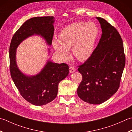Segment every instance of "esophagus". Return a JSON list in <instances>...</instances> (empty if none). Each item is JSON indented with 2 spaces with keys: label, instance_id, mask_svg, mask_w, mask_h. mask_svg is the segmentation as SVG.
Here are the masks:
<instances>
[{
  "label": "esophagus",
  "instance_id": "1",
  "mask_svg": "<svg viewBox=\"0 0 132 132\" xmlns=\"http://www.w3.org/2000/svg\"><path fill=\"white\" fill-rule=\"evenodd\" d=\"M76 71V69H75L74 67L70 66L69 68V71H70V73H74V72H75Z\"/></svg>",
  "mask_w": 132,
  "mask_h": 132
}]
</instances>
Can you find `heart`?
<instances>
[{
    "label": "heart",
    "mask_w": 132,
    "mask_h": 132,
    "mask_svg": "<svg viewBox=\"0 0 132 132\" xmlns=\"http://www.w3.org/2000/svg\"><path fill=\"white\" fill-rule=\"evenodd\" d=\"M98 29L93 22H76L61 31L59 39L54 38L52 45L59 58L62 61L70 58L69 50L77 60L84 62L92 53Z\"/></svg>",
    "instance_id": "b5f03b06"
}]
</instances>
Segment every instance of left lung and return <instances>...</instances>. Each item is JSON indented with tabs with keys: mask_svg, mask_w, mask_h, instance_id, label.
<instances>
[{
	"mask_svg": "<svg viewBox=\"0 0 132 132\" xmlns=\"http://www.w3.org/2000/svg\"><path fill=\"white\" fill-rule=\"evenodd\" d=\"M102 35L90 57L79 67L82 80L78 97L90 104H102L117 92L125 64L123 42L116 28L102 18Z\"/></svg>",
	"mask_w": 132,
	"mask_h": 132,
	"instance_id": "1",
	"label": "left lung"
}]
</instances>
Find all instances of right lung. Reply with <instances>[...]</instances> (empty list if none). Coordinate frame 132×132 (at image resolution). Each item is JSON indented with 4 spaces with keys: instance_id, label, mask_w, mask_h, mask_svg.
<instances>
[{
    "instance_id": "right-lung-1",
    "label": "right lung",
    "mask_w": 132,
    "mask_h": 132,
    "mask_svg": "<svg viewBox=\"0 0 132 132\" xmlns=\"http://www.w3.org/2000/svg\"><path fill=\"white\" fill-rule=\"evenodd\" d=\"M54 16L35 17L25 22L12 38L10 46V69L11 78L20 94L36 106L45 105L55 98L58 84L69 73L65 63H54L48 59L45 65L35 75H27L20 70L16 63V49L23 41L33 35L42 37L51 46L54 34ZM48 54L50 53L48 48Z\"/></svg>"
}]
</instances>
